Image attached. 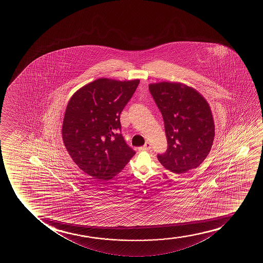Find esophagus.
I'll use <instances>...</instances> for the list:
<instances>
[{
  "label": "esophagus",
  "instance_id": "34e87169",
  "mask_svg": "<svg viewBox=\"0 0 263 263\" xmlns=\"http://www.w3.org/2000/svg\"><path fill=\"white\" fill-rule=\"evenodd\" d=\"M140 149L141 150H149V149H151V144L149 142H145L144 146L141 147Z\"/></svg>",
  "mask_w": 263,
  "mask_h": 263
}]
</instances>
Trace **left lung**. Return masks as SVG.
Wrapping results in <instances>:
<instances>
[{
    "mask_svg": "<svg viewBox=\"0 0 263 263\" xmlns=\"http://www.w3.org/2000/svg\"><path fill=\"white\" fill-rule=\"evenodd\" d=\"M149 90L162 113L168 148L157 155L173 173L196 169L209 155L215 137L211 108L205 98L183 83H151Z\"/></svg>",
    "mask_w": 263,
    "mask_h": 263,
    "instance_id": "1",
    "label": "left lung"
}]
</instances>
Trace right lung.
<instances>
[{
	"label": "right lung",
	"mask_w": 263,
	"mask_h": 263,
	"mask_svg": "<svg viewBox=\"0 0 263 263\" xmlns=\"http://www.w3.org/2000/svg\"><path fill=\"white\" fill-rule=\"evenodd\" d=\"M139 82L100 78L80 88L69 101L63 141L72 161L94 179L110 180L136 154L119 133V119Z\"/></svg>",
	"instance_id": "right-lung-1"
}]
</instances>
